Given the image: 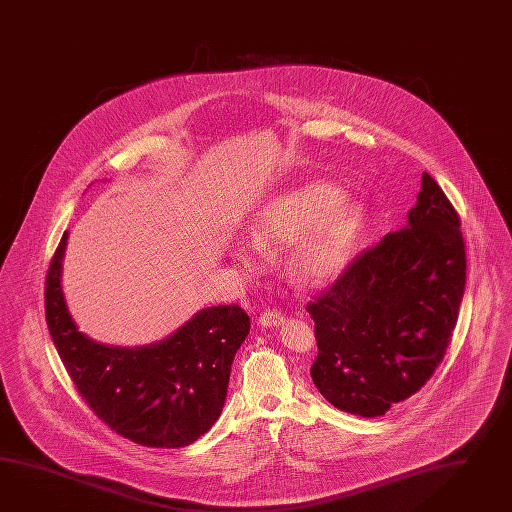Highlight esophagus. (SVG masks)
Instances as JSON below:
<instances>
[{
	"instance_id": "34e87169",
	"label": "esophagus",
	"mask_w": 512,
	"mask_h": 512,
	"mask_svg": "<svg viewBox=\"0 0 512 512\" xmlns=\"http://www.w3.org/2000/svg\"><path fill=\"white\" fill-rule=\"evenodd\" d=\"M284 321H286V317H284L282 312H278V310H263L260 317H258V323L262 327H276V325H280Z\"/></svg>"
}]
</instances>
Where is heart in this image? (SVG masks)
<instances>
[{
	"instance_id": "obj_1",
	"label": "heart",
	"mask_w": 512,
	"mask_h": 512,
	"mask_svg": "<svg viewBox=\"0 0 512 512\" xmlns=\"http://www.w3.org/2000/svg\"><path fill=\"white\" fill-rule=\"evenodd\" d=\"M328 182H312L269 200L250 228L258 249L288 247L289 273L302 286H315L338 275L360 236L366 211ZM239 260H256L254 247H239Z\"/></svg>"
}]
</instances>
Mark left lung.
<instances>
[{
  "mask_svg": "<svg viewBox=\"0 0 512 512\" xmlns=\"http://www.w3.org/2000/svg\"><path fill=\"white\" fill-rule=\"evenodd\" d=\"M466 284L459 213L427 172L408 224L362 250L306 304L315 388L343 412L384 416L444 360Z\"/></svg>",
  "mask_w": 512,
  "mask_h": 512,
  "instance_id": "obj_1",
  "label": "left lung"
}]
</instances>
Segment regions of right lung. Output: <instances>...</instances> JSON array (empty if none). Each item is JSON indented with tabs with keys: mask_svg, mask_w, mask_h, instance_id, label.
<instances>
[{
	"mask_svg": "<svg viewBox=\"0 0 512 512\" xmlns=\"http://www.w3.org/2000/svg\"><path fill=\"white\" fill-rule=\"evenodd\" d=\"M63 234L46 273L44 310L53 345L92 412L146 447L193 444L221 416L230 367L250 319L237 304L198 312L171 338L146 347H109L79 332L61 289Z\"/></svg>",
	"mask_w": 512,
	"mask_h": 512,
	"instance_id": "add662e5",
	"label": "right lung"
}]
</instances>
